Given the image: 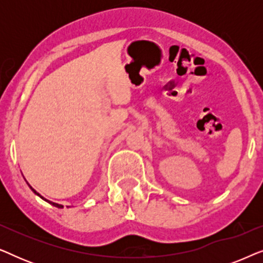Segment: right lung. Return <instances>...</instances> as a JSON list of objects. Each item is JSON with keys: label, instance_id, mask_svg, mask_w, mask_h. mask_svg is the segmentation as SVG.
<instances>
[{"label": "right lung", "instance_id": "1", "mask_svg": "<svg viewBox=\"0 0 263 263\" xmlns=\"http://www.w3.org/2000/svg\"><path fill=\"white\" fill-rule=\"evenodd\" d=\"M27 184H28V183H27ZM28 186H30V189L32 190V192H33V193L35 194V195H37V196H39V197H41V199H43V200H44V201H46V202H48V203H50V204H52V206H55V207H57V208H63V204H60V203L52 202V201H49V200H46V199H45V197H43V196L41 195V194H39V193H37V192H35V190H34L33 188H32V186H31L30 184H28Z\"/></svg>", "mask_w": 263, "mask_h": 263}]
</instances>
